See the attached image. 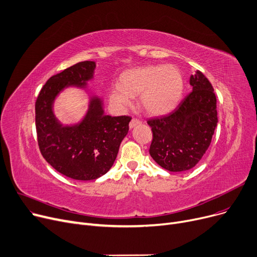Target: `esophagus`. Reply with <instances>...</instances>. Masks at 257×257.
I'll list each match as a JSON object with an SVG mask.
<instances>
[{"label":"esophagus","mask_w":257,"mask_h":257,"mask_svg":"<svg viewBox=\"0 0 257 257\" xmlns=\"http://www.w3.org/2000/svg\"><path fill=\"white\" fill-rule=\"evenodd\" d=\"M140 124H141V120H140V119H138V118H132L131 121H130V124H129V127H130V129H132V128L136 127V126L140 125Z\"/></svg>","instance_id":"1"}]
</instances>
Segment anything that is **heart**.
I'll return each mask as SVG.
<instances>
[{
	"instance_id": "b5f03b06",
	"label": "heart",
	"mask_w": 257,
	"mask_h": 257,
	"mask_svg": "<svg viewBox=\"0 0 257 257\" xmlns=\"http://www.w3.org/2000/svg\"><path fill=\"white\" fill-rule=\"evenodd\" d=\"M183 90V78L174 65H148L127 71L120 85L110 91L112 103L125 109L140 94V105L151 115H164L178 104Z\"/></svg>"
}]
</instances>
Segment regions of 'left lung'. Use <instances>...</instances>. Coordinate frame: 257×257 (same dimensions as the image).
Listing matches in <instances>:
<instances>
[{"instance_id":"obj_1","label":"left lung","mask_w":257,"mask_h":257,"mask_svg":"<svg viewBox=\"0 0 257 257\" xmlns=\"http://www.w3.org/2000/svg\"><path fill=\"white\" fill-rule=\"evenodd\" d=\"M190 84L192 92L176 109L148 120L153 132L150 155L170 172H184L198 165L218 123L217 98L208 79L197 71L191 76Z\"/></svg>"}]
</instances>
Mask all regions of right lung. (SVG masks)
Masks as SVG:
<instances>
[{"instance_id":"add662e5","label":"right lung","mask_w":257,"mask_h":257,"mask_svg":"<svg viewBox=\"0 0 257 257\" xmlns=\"http://www.w3.org/2000/svg\"><path fill=\"white\" fill-rule=\"evenodd\" d=\"M94 70L96 62L83 61L51 77L35 103L40 152L57 172L75 180L97 179L110 170L131 120L126 115H106L103 97L88 92ZM67 88L89 93L85 115L72 124H63L53 111L56 99Z\"/></svg>"}]
</instances>
